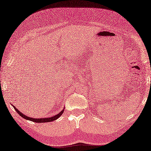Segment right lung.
Instances as JSON below:
<instances>
[{
	"mask_svg": "<svg viewBox=\"0 0 151 151\" xmlns=\"http://www.w3.org/2000/svg\"><path fill=\"white\" fill-rule=\"evenodd\" d=\"M12 105L13 106V107L14 108V109L16 110V111H17V113L19 114V115H20L22 117H23L24 119H27V120H29V121H31L35 122V123H47V122H51V121H55V120L57 119H58L61 116V115H62V114L63 113L64 109H65V107H64L63 110L61 111L59 114H58L57 115H54V116H52L51 117H47V118H39V119H38V118L29 117L27 116V115H25L24 114H22V112L19 111L18 109L16 108L14 105H13V104H12Z\"/></svg>",
	"mask_w": 151,
	"mask_h": 151,
	"instance_id": "1",
	"label": "right lung"
}]
</instances>
